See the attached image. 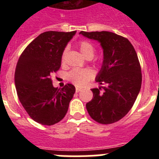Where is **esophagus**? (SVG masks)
Here are the masks:
<instances>
[{"label": "esophagus", "mask_w": 159, "mask_h": 159, "mask_svg": "<svg viewBox=\"0 0 159 159\" xmlns=\"http://www.w3.org/2000/svg\"><path fill=\"white\" fill-rule=\"evenodd\" d=\"M81 90H82V89H81L80 88H77V87L75 88V92H80Z\"/></svg>", "instance_id": "34e87169"}]
</instances>
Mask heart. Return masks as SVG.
<instances>
[{
	"instance_id": "heart-1",
	"label": "heart",
	"mask_w": 159,
	"mask_h": 159,
	"mask_svg": "<svg viewBox=\"0 0 159 159\" xmlns=\"http://www.w3.org/2000/svg\"><path fill=\"white\" fill-rule=\"evenodd\" d=\"M80 51L86 58L93 57L95 54V48L90 42L84 40L79 43ZM66 54V50L63 53V60L64 59ZM94 76V72L91 69H80V68H74L71 70L68 75L67 78L70 81L75 84V85L82 87L87 84L88 81Z\"/></svg>"
}]
</instances>
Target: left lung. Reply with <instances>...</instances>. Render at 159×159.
<instances>
[{"label":"left lung","mask_w":159,"mask_h":159,"mask_svg":"<svg viewBox=\"0 0 159 159\" xmlns=\"http://www.w3.org/2000/svg\"><path fill=\"white\" fill-rule=\"evenodd\" d=\"M80 34L97 40L103 52L95 81L106 87L92 89L93 98L86 104L88 114L102 124L119 121L131 109L141 88V67L137 53L127 38L114 32L81 31Z\"/></svg>","instance_id":"1"}]
</instances>
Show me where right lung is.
<instances>
[{"mask_svg":"<svg viewBox=\"0 0 159 159\" xmlns=\"http://www.w3.org/2000/svg\"><path fill=\"white\" fill-rule=\"evenodd\" d=\"M76 31H48L32 40L20 55L15 71L18 98L36 123L51 126L65 116L75 88H54L51 74L60 69L63 52Z\"/></svg>","mask_w":159,"mask_h":159,"instance_id":"1","label":"right lung"}]
</instances>
